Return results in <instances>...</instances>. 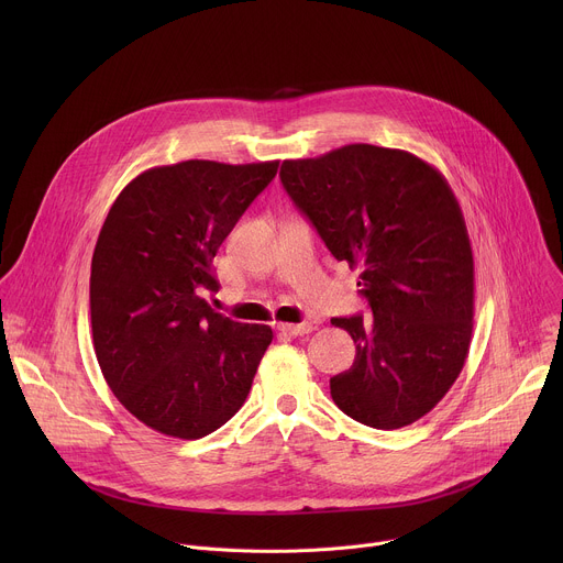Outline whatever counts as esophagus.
Here are the masks:
<instances>
[{
    "instance_id": "34e87169",
    "label": "esophagus",
    "mask_w": 563,
    "mask_h": 563,
    "mask_svg": "<svg viewBox=\"0 0 563 563\" xmlns=\"http://www.w3.org/2000/svg\"><path fill=\"white\" fill-rule=\"evenodd\" d=\"M278 330L289 336H302V334H309L313 330V325L311 323H280Z\"/></svg>"
}]
</instances>
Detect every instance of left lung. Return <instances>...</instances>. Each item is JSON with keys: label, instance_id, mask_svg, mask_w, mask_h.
<instances>
[{"label": "left lung", "instance_id": "1", "mask_svg": "<svg viewBox=\"0 0 563 563\" xmlns=\"http://www.w3.org/2000/svg\"><path fill=\"white\" fill-rule=\"evenodd\" d=\"M280 180L336 261L361 269L372 316L332 318L356 358L330 378L354 421L398 430L426 417L463 369L474 261L461 207L426 159L374 144L285 159Z\"/></svg>", "mask_w": 563, "mask_h": 563}]
</instances>
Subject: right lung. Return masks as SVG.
I'll use <instances>...</instances> for the list:
<instances>
[{"instance_id": "add662e5", "label": "right lung", "mask_w": 563, "mask_h": 563, "mask_svg": "<svg viewBox=\"0 0 563 563\" xmlns=\"http://www.w3.org/2000/svg\"><path fill=\"white\" fill-rule=\"evenodd\" d=\"M278 159H185L133 178L115 198L91 263L100 369L146 428L194 441L224 426L252 389L269 325L235 323L205 300L211 261Z\"/></svg>"}]
</instances>
